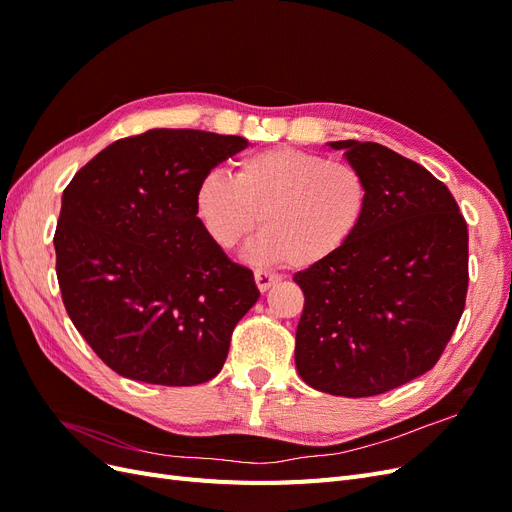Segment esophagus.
<instances>
[{
    "mask_svg": "<svg viewBox=\"0 0 512 512\" xmlns=\"http://www.w3.org/2000/svg\"><path fill=\"white\" fill-rule=\"evenodd\" d=\"M254 280H256V286H258V290H260V292H267L273 284H277V280H280V277L273 275V273H269V271L256 269V271H254Z\"/></svg>",
    "mask_w": 512,
    "mask_h": 512,
    "instance_id": "esophagus-1",
    "label": "esophagus"
}]
</instances>
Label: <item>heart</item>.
I'll use <instances>...</instances> for the list:
<instances>
[{
    "instance_id": "obj_1",
    "label": "heart",
    "mask_w": 512,
    "mask_h": 512,
    "mask_svg": "<svg viewBox=\"0 0 512 512\" xmlns=\"http://www.w3.org/2000/svg\"><path fill=\"white\" fill-rule=\"evenodd\" d=\"M371 188L363 170L297 147H271L235 164V173L211 170L196 183L194 211L209 241L232 250L258 228L256 260L288 258L309 269L333 258L367 220Z\"/></svg>"
}]
</instances>
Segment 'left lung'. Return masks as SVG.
<instances>
[{
	"instance_id": "1",
	"label": "left lung",
	"mask_w": 512,
	"mask_h": 512,
	"mask_svg": "<svg viewBox=\"0 0 512 512\" xmlns=\"http://www.w3.org/2000/svg\"><path fill=\"white\" fill-rule=\"evenodd\" d=\"M371 188L333 258L294 273L305 305L294 363L316 391L371 397L438 363L466 307L468 224L427 168L378 143L335 141Z\"/></svg>"
}]
</instances>
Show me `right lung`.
Returning <instances> with one entry per match:
<instances>
[{"label":"right lung","instance_id":"right-lung-1","mask_svg":"<svg viewBox=\"0 0 512 512\" xmlns=\"http://www.w3.org/2000/svg\"><path fill=\"white\" fill-rule=\"evenodd\" d=\"M245 147L243 136L156 128L102 149L64 190L53 237L61 299L119 376L192 386L220 374L260 292L205 235L194 190Z\"/></svg>","mask_w":512,"mask_h":512}]
</instances>
